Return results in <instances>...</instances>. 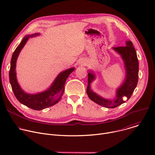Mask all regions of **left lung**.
Segmentation results:
<instances>
[{"instance_id":"1","label":"left lung","mask_w":155,"mask_h":155,"mask_svg":"<svg viewBox=\"0 0 155 155\" xmlns=\"http://www.w3.org/2000/svg\"><path fill=\"white\" fill-rule=\"evenodd\" d=\"M113 48L122 56L127 72L124 83L117 89L116 98L113 100L105 99L91 90L90 84L95 79V75L92 73H88V84L86 89L87 94L91 100L99 105L108 108H116L125 103L124 100L126 98L127 100L130 99L137 86L139 77V62L132 42L127 41L125 46L113 47Z\"/></svg>"}]
</instances>
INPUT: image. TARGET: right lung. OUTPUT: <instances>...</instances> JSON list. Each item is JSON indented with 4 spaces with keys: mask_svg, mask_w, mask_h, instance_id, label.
Returning a JSON list of instances; mask_svg holds the SVG:
<instances>
[{
    "mask_svg": "<svg viewBox=\"0 0 155 155\" xmlns=\"http://www.w3.org/2000/svg\"><path fill=\"white\" fill-rule=\"evenodd\" d=\"M38 35V33H35V35L25 36L15 49L11 60L9 77L12 90L18 100L22 104L31 109L39 111L53 106L59 101L64 93L66 81L75 68H72L61 72L51 86L44 92L36 94H28L24 92L20 87L16 79L15 71L16 60L21 50L29 38Z\"/></svg>",
    "mask_w": 155,
    "mask_h": 155,
    "instance_id": "add662e5",
    "label": "right lung"
}]
</instances>
